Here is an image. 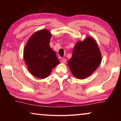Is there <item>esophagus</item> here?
<instances>
[{
  "instance_id": "esophagus-1",
  "label": "esophagus",
  "mask_w": 121,
  "mask_h": 121,
  "mask_svg": "<svg viewBox=\"0 0 121 121\" xmlns=\"http://www.w3.org/2000/svg\"><path fill=\"white\" fill-rule=\"evenodd\" d=\"M60 62H61V63H66V62H67V60H66V59H65V58H62L61 59V60H60Z\"/></svg>"
}]
</instances>
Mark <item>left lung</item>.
Returning a JSON list of instances; mask_svg holds the SVG:
<instances>
[{
	"label": "left lung",
	"instance_id": "obj_1",
	"mask_svg": "<svg viewBox=\"0 0 121 121\" xmlns=\"http://www.w3.org/2000/svg\"><path fill=\"white\" fill-rule=\"evenodd\" d=\"M101 62V55L93 38L87 37L76 44L68 66L73 75L84 79L91 75Z\"/></svg>",
	"mask_w": 121,
	"mask_h": 121
}]
</instances>
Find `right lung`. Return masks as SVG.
Returning <instances> with one entry per match:
<instances>
[{
    "label": "right lung",
    "instance_id": "add662e5",
    "mask_svg": "<svg viewBox=\"0 0 121 121\" xmlns=\"http://www.w3.org/2000/svg\"><path fill=\"white\" fill-rule=\"evenodd\" d=\"M51 36L48 30H39L32 35L24 48V59L29 71L41 79L48 77L60 63L50 46Z\"/></svg>",
    "mask_w": 121,
    "mask_h": 121
}]
</instances>
